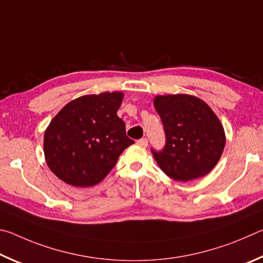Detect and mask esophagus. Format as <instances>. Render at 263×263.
<instances>
[{
	"label": "esophagus",
	"instance_id": "obj_1",
	"mask_svg": "<svg viewBox=\"0 0 263 263\" xmlns=\"http://www.w3.org/2000/svg\"><path fill=\"white\" fill-rule=\"evenodd\" d=\"M137 144L141 145V146H143V148H146V146H148V140H146V139H141V140L137 141Z\"/></svg>",
	"mask_w": 263,
	"mask_h": 263
}]
</instances>
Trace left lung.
Here are the masks:
<instances>
[{
    "instance_id": "obj_1",
    "label": "left lung",
    "mask_w": 263,
    "mask_h": 263,
    "mask_svg": "<svg viewBox=\"0 0 263 263\" xmlns=\"http://www.w3.org/2000/svg\"><path fill=\"white\" fill-rule=\"evenodd\" d=\"M154 105L166 142L163 150L151 153L163 172L185 182L208 174L225 146L224 128L214 110L190 95L157 96Z\"/></svg>"
}]
</instances>
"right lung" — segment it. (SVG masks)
I'll use <instances>...</instances> for the list:
<instances>
[{
    "label": "right lung",
    "instance_id": "obj_1",
    "mask_svg": "<svg viewBox=\"0 0 263 263\" xmlns=\"http://www.w3.org/2000/svg\"><path fill=\"white\" fill-rule=\"evenodd\" d=\"M122 92H103L71 100L50 121L44 136L46 163L68 185L99 183L134 141L117 112Z\"/></svg>",
    "mask_w": 263,
    "mask_h": 263
}]
</instances>
